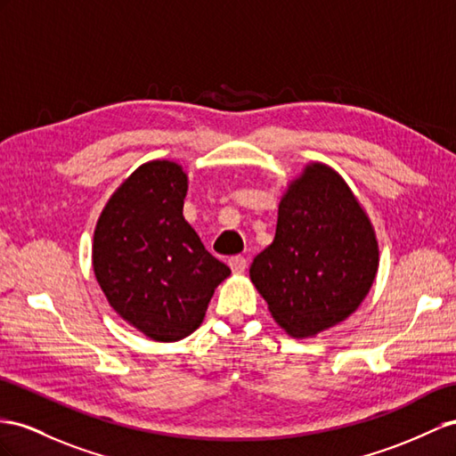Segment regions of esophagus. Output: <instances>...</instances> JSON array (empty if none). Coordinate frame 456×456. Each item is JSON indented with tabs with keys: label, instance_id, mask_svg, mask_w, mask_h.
Wrapping results in <instances>:
<instances>
[{
	"label": "esophagus",
	"instance_id": "34e87169",
	"mask_svg": "<svg viewBox=\"0 0 456 456\" xmlns=\"http://www.w3.org/2000/svg\"><path fill=\"white\" fill-rule=\"evenodd\" d=\"M229 265H231L232 273H242L244 270H247L248 260L244 258V256H232V258H229Z\"/></svg>",
	"mask_w": 456,
	"mask_h": 456
}]
</instances>
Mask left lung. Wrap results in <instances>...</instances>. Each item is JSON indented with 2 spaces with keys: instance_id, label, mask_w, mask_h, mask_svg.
Here are the masks:
<instances>
[{
  "instance_id": "1",
  "label": "left lung",
  "mask_w": 456,
  "mask_h": 456,
  "mask_svg": "<svg viewBox=\"0 0 456 456\" xmlns=\"http://www.w3.org/2000/svg\"><path fill=\"white\" fill-rule=\"evenodd\" d=\"M376 232L343 177L310 163L279 202L273 242L256 256L250 279L273 320L293 337L341 323L378 273Z\"/></svg>"
}]
</instances>
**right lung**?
I'll use <instances>...</instances> for the list:
<instances>
[{"instance_id": "obj_1", "label": "right lung", "mask_w": 456, "mask_h": 456, "mask_svg": "<svg viewBox=\"0 0 456 456\" xmlns=\"http://www.w3.org/2000/svg\"><path fill=\"white\" fill-rule=\"evenodd\" d=\"M186 191L179 163H144L110 198L92 244V265L111 308L159 343L200 328L216 287L231 273L184 221Z\"/></svg>"}]
</instances>
